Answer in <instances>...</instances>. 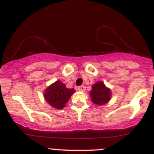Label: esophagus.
Returning <instances> with one entry per match:
<instances>
[{
	"label": "esophagus",
	"mask_w": 154,
	"mask_h": 154,
	"mask_svg": "<svg viewBox=\"0 0 154 154\" xmlns=\"http://www.w3.org/2000/svg\"><path fill=\"white\" fill-rule=\"evenodd\" d=\"M77 89H78L79 91H86V86H83H83H78Z\"/></svg>",
	"instance_id": "esophagus-1"
}]
</instances>
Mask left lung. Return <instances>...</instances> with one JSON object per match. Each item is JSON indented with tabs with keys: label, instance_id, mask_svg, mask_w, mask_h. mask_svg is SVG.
<instances>
[{
	"label": "left lung",
	"instance_id": "1",
	"mask_svg": "<svg viewBox=\"0 0 154 154\" xmlns=\"http://www.w3.org/2000/svg\"><path fill=\"white\" fill-rule=\"evenodd\" d=\"M91 101L97 105L106 104L111 98V91L101 81H98L92 86L90 91Z\"/></svg>",
	"mask_w": 154,
	"mask_h": 154
}]
</instances>
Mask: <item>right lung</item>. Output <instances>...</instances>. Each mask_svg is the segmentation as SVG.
<instances>
[{"mask_svg": "<svg viewBox=\"0 0 154 154\" xmlns=\"http://www.w3.org/2000/svg\"><path fill=\"white\" fill-rule=\"evenodd\" d=\"M74 92V88H66L64 83L60 80H57L46 88L44 97L51 106L57 109H60L66 106V103Z\"/></svg>", "mask_w": 154, "mask_h": 154, "instance_id": "right-lung-1", "label": "right lung"}]
</instances>
